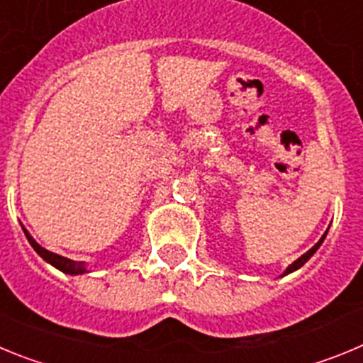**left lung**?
I'll return each instance as SVG.
<instances>
[{"mask_svg":"<svg viewBox=\"0 0 363 363\" xmlns=\"http://www.w3.org/2000/svg\"><path fill=\"white\" fill-rule=\"evenodd\" d=\"M323 238H325V234H323L322 238H320V242H318V243H316V245H314V247H313V249H309V251H307V252H306V255H303V256H300V258H298V259H296V262H294V264H291V265H289V267H287V271H285V272H284V277H285V274H289V272L296 271V269H300V267H301V265L306 264L307 259H309V258H311V256H313V255H314V252L318 251V247H320V245H322Z\"/></svg>","mask_w":363,"mask_h":363,"instance_id":"8db88e82","label":"left lung"}]
</instances>
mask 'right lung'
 Segmentation results:
<instances>
[{"label": "right lung", "mask_w": 363, "mask_h": 363, "mask_svg": "<svg viewBox=\"0 0 363 363\" xmlns=\"http://www.w3.org/2000/svg\"><path fill=\"white\" fill-rule=\"evenodd\" d=\"M25 234H27V240L30 242V245L34 247V251H36L38 255L45 259V262H49L50 265H54V267L60 269V271L67 272V274H82V272H85L83 262H74V259L63 258V256H60V255H54V252L47 251V249H43V247L38 245V243L32 240V236L27 233V230H25Z\"/></svg>", "instance_id": "obj_1"}]
</instances>
